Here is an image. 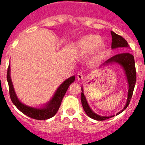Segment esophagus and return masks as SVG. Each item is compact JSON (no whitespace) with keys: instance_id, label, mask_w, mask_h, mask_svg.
<instances>
[{"instance_id":"obj_1","label":"esophagus","mask_w":145,"mask_h":145,"mask_svg":"<svg viewBox=\"0 0 145 145\" xmlns=\"http://www.w3.org/2000/svg\"><path fill=\"white\" fill-rule=\"evenodd\" d=\"M84 78V75L82 72H78V74H77V79H78L79 81L83 80Z\"/></svg>"}]
</instances>
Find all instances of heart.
Listing matches in <instances>:
<instances>
[{
  "mask_svg": "<svg viewBox=\"0 0 145 145\" xmlns=\"http://www.w3.org/2000/svg\"><path fill=\"white\" fill-rule=\"evenodd\" d=\"M102 39L99 35H91L82 38L77 45V52L83 55L91 54L97 52V57L102 58L107 52L105 46L102 43Z\"/></svg>",
  "mask_w": 145,
  "mask_h": 145,
  "instance_id": "b5f03b06",
  "label": "heart"
}]
</instances>
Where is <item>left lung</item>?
I'll return each mask as SVG.
<instances>
[{
    "label": "left lung",
    "mask_w": 145,
    "mask_h": 145,
    "mask_svg": "<svg viewBox=\"0 0 145 145\" xmlns=\"http://www.w3.org/2000/svg\"><path fill=\"white\" fill-rule=\"evenodd\" d=\"M111 35H112V39L111 48L112 49L117 48H125L129 47V44H128L127 41L122 36H120L119 35H117L116 33H115L112 31H111ZM112 63H117L118 65H121V67H122L123 69L124 70V72H125L126 79H127L128 84H129L127 102H126L125 107H124V108L122 110L116 114V116H118V114L121 113L129 105L131 99L132 97L133 91H134L136 81H137V73H136L135 61H134V56L132 54H131L127 53V52H123V53H120L118 54L115 55L112 57L107 59L105 62H104L102 65H106L107 64ZM81 90L82 92L81 94H80V99H81L82 106L84 107V111H85L86 113L87 114V116L88 117H90L91 118L94 119L96 120H105L110 118L113 117V116H110V117H107V116H101L96 114L95 112H93L91 109L90 108L89 105H88V102H87L86 99L85 95H84V93L83 87H82Z\"/></svg>",
    "instance_id": "8db88e82"
}]
</instances>
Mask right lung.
Returning <instances> with one entry per match:
<instances>
[{
  "label": "right lung",
  "mask_w": 145,
  "mask_h": 145,
  "mask_svg": "<svg viewBox=\"0 0 145 145\" xmlns=\"http://www.w3.org/2000/svg\"><path fill=\"white\" fill-rule=\"evenodd\" d=\"M75 80V76H72L68 79H67L59 86V87L57 88V90L55 92L53 97L44 107L42 108H35V107L25 105L19 100L14 91V88L13 86L12 81H11V76H10V65H8L7 70V81L8 84V87H9L10 97H11L13 104L22 113L27 116L28 117L36 119V120H47V119L51 118L54 116H55V114L57 113L60 105H61L62 99H63L67 90L68 89L69 86L72 83H73Z\"/></svg>",
  "instance_id": "add662e5"
}]
</instances>
